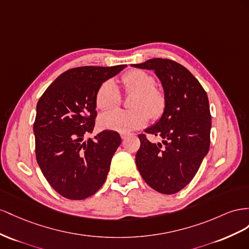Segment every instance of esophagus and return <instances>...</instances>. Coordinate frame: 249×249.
Instances as JSON below:
<instances>
[{"mask_svg": "<svg viewBox=\"0 0 249 249\" xmlns=\"http://www.w3.org/2000/svg\"><path fill=\"white\" fill-rule=\"evenodd\" d=\"M120 136H121V138H122V139L124 140V139H126L127 137H128L129 134H128V133H125V132H121V133H120Z\"/></svg>", "mask_w": 249, "mask_h": 249, "instance_id": "obj_1", "label": "esophagus"}]
</instances>
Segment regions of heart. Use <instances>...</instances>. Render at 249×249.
I'll return each mask as SVG.
<instances>
[{"label": "heart", "instance_id": "heart-1", "mask_svg": "<svg viewBox=\"0 0 249 249\" xmlns=\"http://www.w3.org/2000/svg\"><path fill=\"white\" fill-rule=\"evenodd\" d=\"M126 95L130 99V109H111L99 117V125L104 129L128 132L146 125L149 117L158 119L166 106V97L155 88V78L145 71L132 70L120 79ZM121 93L116 83L107 80L99 87L96 94V105L99 109H108L121 102Z\"/></svg>", "mask_w": 249, "mask_h": 249}]
</instances>
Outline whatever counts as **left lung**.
<instances>
[{"mask_svg":"<svg viewBox=\"0 0 249 249\" xmlns=\"http://www.w3.org/2000/svg\"><path fill=\"white\" fill-rule=\"evenodd\" d=\"M131 66L154 71L166 97L162 116L145 130L164 139V146L139 134L137 167L155 191L177 193L193 179L209 152L212 122L208 95L190 71L176 61L153 58Z\"/></svg>","mask_w":249,"mask_h":249,"instance_id":"1","label":"left lung"}]
</instances>
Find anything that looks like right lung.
<instances>
[{
	"label": "right lung",
	"mask_w": 249,
	"mask_h": 249,
	"mask_svg": "<svg viewBox=\"0 0 249 249\" xmlns=\"http://www.w3.org/2000/svg\"><path fill=\"white\" fill-rule=\"evenodd\" d=\"M125 67L68 70L37 102L33 124L37 164L50 186L68 199H85L106 180L120 134L103 130L94 140L84 137L94 130L99 87Z\"/></svg>",
	"instance_id": "add662e5"
}]
</instances>
